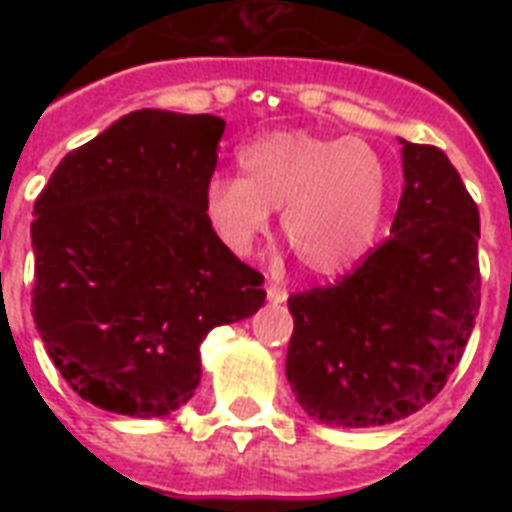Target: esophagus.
Instances as JSON below:
<instances>
[{
  "label": "esophagus",
  "instance_id": "esophagus-1",
  "mask_svg": "<svg viewBox=\"0 0 512 512\" xmlns=\"http://www.w3.org/2000/svg\"><path fill=\"white\" fill-rule=\"evenodd\" d=\"M265 292H268V300H271V303H284V300H287V287L279 284V281H268Z\"/></svg>",
  "mask_w": 512,
  "mask_h": 512
}]
</instances>
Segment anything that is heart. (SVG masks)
Segmentation results:
<instances>
[{"label":"heart","instance_id":"b5f03b06","mask_svg":"<svg viewBox=\"0 0 512 512\" xmlns=\"http://www.w3.org/2000/svg\"><path fill=\"white\" fill-rule=\"evenodd\" d=\"M241 177L215 175L204 212L217 239L247 255L281 209V233L316 276L348 271L380 228L388 167L369 143L279 130L241 146Z\"/></svg>","mask_w":512,"mask_h":512}]
</instances>
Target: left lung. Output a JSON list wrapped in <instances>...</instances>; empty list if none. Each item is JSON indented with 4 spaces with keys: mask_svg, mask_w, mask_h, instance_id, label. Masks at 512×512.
Segmentation results:
<instances>
[{
    "mask_svg": "<svg viewBox=\"0 0 512 512\" xmlns=\"http://www.w3.org/2000/svg\"><path fill=\"white\" fill-rule=\"evenodd\" d=\"M390 236L327 287L289 295L287 377L327 425L404 420L441 393L481 308L478 207L436 146L404 140Z\"/></svg>",
    "mask_w": 512,
    "mask_h": 512,
    "instance_id": "left-lung-1",
    "label": "left lung"
}]
</instances>
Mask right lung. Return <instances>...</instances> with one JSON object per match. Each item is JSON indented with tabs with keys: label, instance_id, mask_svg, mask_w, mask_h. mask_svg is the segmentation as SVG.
<instances>
[{
	"label": "right lung",
	"instance_id": "right-lung-1",
	"mask_svg": "<svg viewBox=\"0 0 512 512\" xmlns=\"http://www.w3.org/2000/svg\"><path fill=\"white\" fill-rule=\"evenodd\" d=\"M225 122L140 108L74 148L36 196L31 313L98 409L164 417L199 385L209 329L265 303L263 273L204 212Z\"/></svg>",
	"mask_w": 512,
	"mask_h": 512
}]
</instances>
